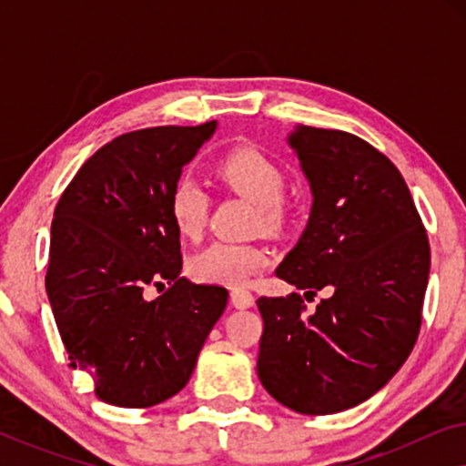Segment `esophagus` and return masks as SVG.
Segmentation results:
<instances>
[{
	"instance_id": "34e87169",
	"label": "esophagus",
	"mask_w": 466,
	"mask_h": 466,
	"mask_svg": "<svg viewBox=\"0 0 466 466\" xmlns=\"http://www.w3.org/2000/svg\"><path fill=\"white\" fill-rule=\"evenodd\" d=\"M231 303H233V308H238V309H248L254 305V297L248 290L238 289V290H231Z\"/></svg>"
}]
</instances>
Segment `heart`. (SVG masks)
<instances>
[{
	"mask_svg": "<svg viewBox=\"0 0 466 466\" xmlns=\"http://www.w3.org/2000/svg\"><path fill=\"white\" fill-rule=\"evenodd\" d=\"M216 176L235 193L258 208V222L265 231H276L282 220L279 203L286 180L282 169L252 146H238L216 163ZM208 193L193 177H182L169 195V218L180 238H199L206 227ZM269 263V252L258 244H212L193 254L188 273L195 282L218 286H244Z\"/></svg>",
	"mask_w": 466,
	"mask_h": 466,
	"instance_id": "1",
	"label": "heart"
}]
</instances>
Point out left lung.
Wrapping results in <instances>:
<instances>
[{
  "label": "left lung",
  "instance_id": "1",
  "mask_svg": "<svg viewBox=\"0 0 466 466\" xmlns=\"http://www.w3.org/2000/svg\"><path fill=\"white\" fill-rule=\"evenodd\" d=\"M286 142L311 190L308 225L276 269L330 295L260 297L257 371L278 403L327 416L381 390L418 339L431 269L429 238L399 169L346 131L297 125Z\"/></svg>",
  "mask_w": 466,
  "mask_h": 466
}]
</instances>
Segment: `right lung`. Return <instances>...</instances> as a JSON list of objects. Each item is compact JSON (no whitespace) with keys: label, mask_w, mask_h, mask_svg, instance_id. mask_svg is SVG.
<instances>
[{"label":"right lung","mask_w":466,"mask_h":466,"mask_svg":"<svg viewBox=\"0 0 466 466\" xmlns=\"http://www.w3.org/2000/svg\"><path fill=\"white\" fill-rule=\"evenodd\" d=\"M218 123L125 133L95 152L61 195L46 292L74 369L99 400L152 407L188 384L228 292L180 278L169 195ZM170 290L148 302V285Z\"/></svg>","instance_id":"obj_1"}]
</instances>
